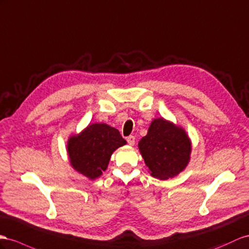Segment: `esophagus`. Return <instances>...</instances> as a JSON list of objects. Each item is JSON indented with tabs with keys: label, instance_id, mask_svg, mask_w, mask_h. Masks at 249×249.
<instances>
[{
	"label": "esophagus",
	"instance_id": "1",
	"mask_svg": "<svg viewBox=\"0 0 249 249\" xmlns=\"http://www.w3.org/2000/svg\"><path fill=\"white\" fill-rule=\"evenodd\" d=\"M127 143H128L129 145H135V142H136V138L133 137V136H129V137H127Z\"/></svg>",
	"mask_w": 249,
	"mask_h": 249
}]
</instances>
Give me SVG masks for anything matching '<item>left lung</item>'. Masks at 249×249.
I'll return each mask as SVG.
<instances>
[{
  "label": "left lung",
  "instance_id": "obj_1",
  "mask_svg": "<svg viewBox=\"0 0 249 249\" xmlns=\"http://www.w3.org/2000/svg\"><path fill=\"white\" fill-rule=\"evenodd\" d=\"M139 148L151 176L166 180L187 166L191 144L184 129L164 119L151 122Z\"/></svg>",
  "mask_w": 249,
  "mask_h": 249
}]
</instances>
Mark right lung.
<instances>
[{"label":"right lung","instance_id":"add662e5","mask_svg":"<svg viewBox=\"0 0 249 249\" xmlns=\"http://www.w3.org/2000/svg\"><path fill=\"white\" fill-rule=\"evenodd\" d=\"M125 144L118 129L98 123L70 138L67 150L72 167L93 180L106 170L112 152Z\"/></svg>","mask_w":249,"mask_h":249}]
</instances>
